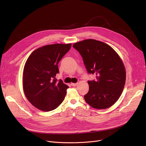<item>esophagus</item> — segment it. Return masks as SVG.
Returning a JSON list of instances; mask_svg holds the SVG:
<instances>
[{"label":"esophagus","instance_id":"34e87169","mask_svg":"<svg viewBox=\"0 0 146 146\" xmlns=\"http://www.w3.org/2000/svg\"><path fill=\"white\" fill-rule=\"evenodd\" d=\"M71 85H72V86H76L78 85V83H71Z\"/></svg>","mask_w":146,"mask_h":146}]
</instances>
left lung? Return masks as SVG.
Instances as JSON below:
<instances>
[{"instance_id": "obj_1", "label": "left lung", "mask_w": 146, "mask_h": 146, "mask_svg": "<svg viewBox=\"0 0 146 146\" xmlns=\"http://www.w3.org/2000/svg\"><path fill=\"white\" fill-rule=\"evenodd\" d=\"M73 46L80 52L88 73L96 75V80L88 81L85 101L95 109L110 108L124 89L126 71L123 61L111 46L98 40L87 39Z\"/></svg>"}]
</instances>
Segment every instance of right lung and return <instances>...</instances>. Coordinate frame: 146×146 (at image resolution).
<instances>
[{"instance_id": "obj_1", "label": "right lung", "mask_w": 146, "mask_h": 146, "mask_svg": "<svg viewBox=\"0 0 146 146\" xmlns=\"http://www.w3.org/2000/svg\"><path fill=\"white\" fill-rule=\"evenodd\" d=\"M72 44L44 45L28 58L22 76L24 94L36 108L42 111L56 109L63 102L69 88L63 81L57 82L58 64L70 50Z\"/></svg>"}]
</instances>
